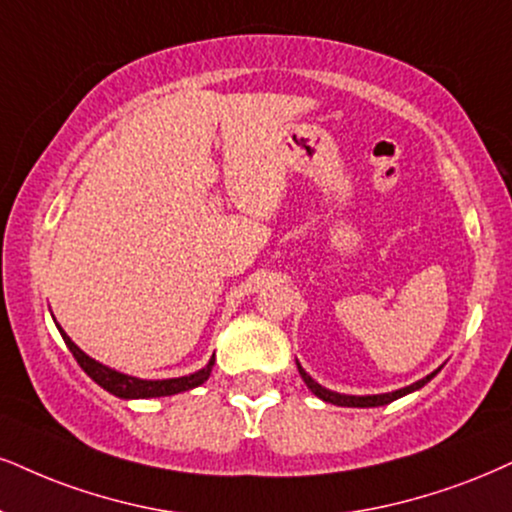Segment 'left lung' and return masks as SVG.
I'll use <instances>...</instances> for the list:
<instances>
[{"instance_id": "8db88e82", "label": "left lung", "mask_w": 512, "mask_h": 512, "mask_svg": "<svg viewBox=\"0 0 512 512\" xmlns=\"http://www.w3.org/2000/svg\"><path fill=\"white\" fill-rule=\"evenodd\" d=\"M296 368H299V375L304 377L306 387L311 389L313 394L318 396V399H323V401H327V403H334V406H346V408H375V406H387V403L396 401V399H401V396L410 394V391H418L420 387H425V384L430 382L432 377L437 375V372H439V370H434L432 375L422 377V380L413 382V384H410V387H403V389L389 391V394H372V396H349V394H337V391H330V389H325L323 384H318V382H315L313 377L308 375V372H306L304 368H301L299 361H296Z\"/></svg>"}]
</instances>
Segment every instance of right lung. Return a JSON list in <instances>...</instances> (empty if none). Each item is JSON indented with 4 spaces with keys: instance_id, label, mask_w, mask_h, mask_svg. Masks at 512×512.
Segmentation results:
<instances>
[{
    "instance_id": "right-lung-1",
    "label": "right lung",
    "mask_w": 512,
    "mask_h": 512,
    "mask_svg": "<svg viewBox=\"0 0 512 512\" xmlns=\"http://www.w3.org/2000/svg\"><path fill=\"white\" fill-rule=\"evenodd\" d=\"M59 332H61L63 342H66L68 349H71L73 358L78 361L80 368L85 370L87 375H90L92 380L99 384V387L106 389L113 396H118V399H156V396L180 394V391H189V389L199 387V384H204L213 370V358H211L206 368L192 372V375L173 377V380H140V377L125 375V372L106 368V365L94 361V358H90L85 351L75 346L73 339L68 337L61 327H59Z\"/></svg>"
}]
</instances>
